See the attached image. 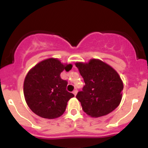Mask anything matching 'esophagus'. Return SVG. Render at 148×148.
Here are the masks:
<instances>
[{"mask_svg": "<svg viewBox=\"0 0 148 148\" xmlns=\"http://www.w3.org/2000/svg\"><path fill=\"white\" fill-rule=\"evenodd\" d=\"M73 94L74 95H77V90H74V91H73Z\"/></svg>", "mask_w": 148, "mask_h": 148, "instance_id": "esophagus-1", "label": "esophagus"}]
</instances>
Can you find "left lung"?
<instances>
[{
  "instance_id": "left-lung-1",
  "label": "left lung",
  "mask_w": 148,
  "mask_h": 148,
  "mask_svg": "<svg viewBox=\"0 0 148 148\" xmlns=\"http://www.w3.org/2000/svg\"><path fill=\"white\" fill-rule=\"evenodd\" d=\"M85 85L76 97L81 103L83 110L93 118L112 112L121 103L124 84L114 68L96 58L87 63L77 62Z\"/></svg>"
}]
</instances>
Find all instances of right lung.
I'll return each mask as SVG.
<instances>
[{
  "instance_id": "right-lung-1",
  "label": "right lung",
  "mask_w": 148,
  "mask_h": 148,
  "mask_svg": "<svg viewBox=\"0 0 148 148\" xmlns=\"http://www.w3.org/2000/svg\"><path fill=\"white\" fill-rule=\"evenodd\" d=\"M71 68V64H64L57 58H50L28 71L24 82V95L32 112L48 119L63 115L67 102L74 95L67 91L68 82L60 74L64 69Z\"/></svg>"
}]
</instances>
